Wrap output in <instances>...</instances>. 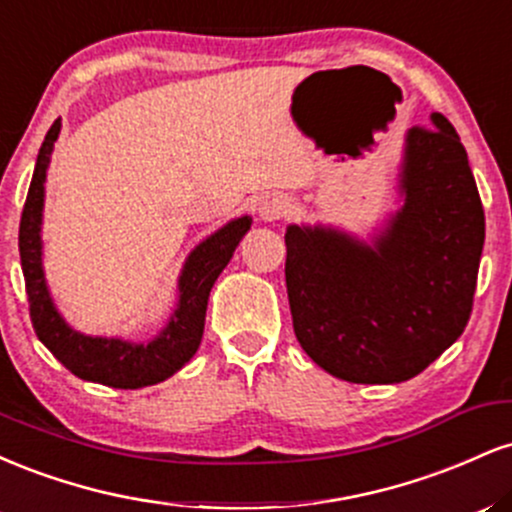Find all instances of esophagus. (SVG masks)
Wrapping results in <instances>:
<instances>
[{
    "label": "esophagus",
    "instance_id": "34e87169",
    "mask_svg": "<svg viewBox=\"0 0 512 512\" xmlns=\"http://www.w3.org/2000/svg\"><path fill=\"white\" fill-rule=\"evenodd\" d=\"M291 211V199L281 192H272V195H264L257 204V214L262 221H276L281 216H286Z\"/></svg>",
    "mask_w": 512,
    "mask_h": 512
}]
</instances>
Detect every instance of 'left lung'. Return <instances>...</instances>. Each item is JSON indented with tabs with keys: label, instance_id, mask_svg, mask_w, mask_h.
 <instances>
[{
	"label": "left lung",
	"instance_id": "left-lung-1",
	"mask_svg": "<svg viewBox=\"0 0 512 512\" xmlns=\"http://www.w3.org/2000/svg\"><path fill=\"white\" fill-rule=\"evenodd\" d=\"M399 207L368 240L325 223L286 228L293 332L346 383L414 378L467 327L484 248V209L448 117L404 134Z\"/></svg>",
	"mask_w": 512,
	"mask_h": 512
}]
</instances>
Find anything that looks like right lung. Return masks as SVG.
I'll use <instances>...</instances> for the list:
<instances>
[{
    "label": "right lung",
    "instance_id": "right-lung-1",
    "mask_svg": "<svg viewBox=\"0 0 512 512\" xmlns=\"http://www.w3.org/2000/svg\"><path fill=\"white\" fill-rule=\"evenodd\" d=\"M60 129L62 120L57 117L38 151L19 228L21 269L35 334L64 368L88 383H101L117 390H137V387L163 383L197 354L202 344L211 286L231 262L240 240L250 231L252 219L248 214L231 219L190 250L178 276V298L156 337L132 342L122 337H93L74 330L52 298L43 267L45 180H48L50 156Z\"/></svg>",
    "mask_w": 512,
    "mask_h": 512
}]
</instances>
